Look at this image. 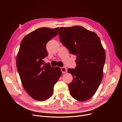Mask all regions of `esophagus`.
Wrapping results in <instances>:
<instances>
[{"label":"esophagus","instance_id":"34e87169","mask_svg":"<svg viewBox=\"0 0 122 122\" xmlns=\"http://www.w3.org/2000/svg\"><path fill=\"white\" fill-rule=\"evenodd\" d=\"M61 70L62 71V73H66L67 72V69L65 67H61Z\"/></svg>","mask_w":122,"mask_h":122}]
</instances>
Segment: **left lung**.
Returning a JSON list of instances; mask_svg holds the SVG:
<instances>
[{"label":"left lung","instance_id":"1","mask_svg":"<svg viewBox=\"0 0 122 122\" xmlns=\"http://www.w3.org/2000/svg\"><path fill=\"white\" fill-rule=\"evenodd\" d=\"M58 35L62 44L77 56L76 67L67 70L73 76L68 84L71 95L77 100L86 101L95 95L102 81L105 50L97 34L82 26L60 27Z\"/></svg>","mask_w":122,"mask_h":122}]
</instances>
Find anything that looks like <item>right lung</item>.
Segmentation results:
<instances>
[{
	"label": "right lung",
	"mask_w": 122,
	"mask_h": 122,
	"mask_svg": "<svg viewBox=\"0 0 122 122\" xmlns=\"http://www.w3.org/2000/svg\"><path fill=\"white\" fill-rule=\"evenodd\" d=\"M59 28H38L22 40L16 58V66L23 87L34 99L44 101L53 93L54 86L62 74L59 67L44 64L48 56L47 42L58 34Z\"/></svg>",
	"instance_id": "right-lung-1"
}]
</instances>
